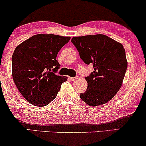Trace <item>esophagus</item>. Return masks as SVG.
Instances as JSON below:
<instances>
[{
	"mask_svg": "<svg viewBox=\"0 0 146 146\" xmlns=\"http://www.w3.org/2000/svg\"><path fill=\"white\" fill-rule=\"evenodd\" d=\"M76 78V77H69V79L70 80H72V81H73V80H75V79Z\"/></svg>",
	"mask_w": 146,
	"mask_h": 146,
	"instance_id": "esophagus-1",
	"label": "esophagus"
}]
</instances>
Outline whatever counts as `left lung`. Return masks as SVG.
<instances>
[{
  "label": "left lung",
  "instance_id": "obj_1",
  "mask_svg": "<svg viewBox=\"0 0 146 146\" xmlns=\"http://www.w3.org/2000/svg\"><path fill=\"white\" fill-rule=\"evenodd\" d=\"M71 41L83 62L94 68L85 77L88 87L80 94L81 99L92 107L111 101L121 87L127 68L123 45L102 34L74 37Z\"/></svg>",
  "mask_w": 146,
  "mask_h": 146
}]
</instances>
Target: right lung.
Returning a JSON list of instances; mask_svg holds the SVG:
<instances>
[{"instance_id": "obj_1", "label": "right lung", "mask_w": 146, "mask_h": 146, "mask_svg": "<svg viewBox=\"0 0 146 146\" xmlns=\"http://www.w3.org/2000/svg\"><path fill=\"white\" fill-rule=\"evenodd\" d=\"M70 39L54 34H37L21 43L12 56V75L19 91L28 103L44 107L56 97L66 76L60 68L58 53Z\"/></svg>"}]
</instances>
